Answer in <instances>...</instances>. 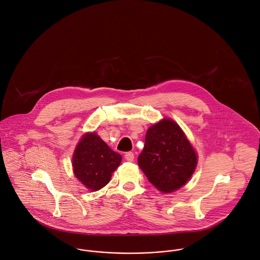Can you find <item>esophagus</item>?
<instances>
[{
    "mask_svg": "<svg viewBox=\"0 0 260 260\" xmlns=\"http://www.w3.org/2000/svg\"><path fill=\"white\" fill-rule=\"evenodd\" d=\"M124 156H125V159H126L127 161H133V160H134V153L131 152V151L126 152Z\"/></svg>",
    "mask_w": 260,
    "mask_h": 260,
    "instance_id": "esophagus-1",
    "label": "esophagus"
}]
</instances>
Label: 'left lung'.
Returning a JSON list of instances; mask_svg holds the SVG:
<instances>
[{"label":"left lung","instance_id":"left-lung-1","mask_svg":"<svg viewBox=\"0 0 260 260\" xmlns=\"http://www.w3.org/2000/svg\"><path fill=\"white\" fill-rule=\"evenodd\" d=\"M197 162L193 148L173 120L164 119L147 130L138 165L160 191L172 192L184 185Z\"/></svg>","mask_w":260,"mask_h":260}]
</instances>
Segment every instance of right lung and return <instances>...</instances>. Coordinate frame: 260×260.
I'll return each mask as SVG.
<instances>
[{"label":"right lung","mask_w":260,"mask_h":260,"mask_svg":"<svg viewBox=\"0 0 260 260\" xmlns=\"http://www.w3.org/2000/svg\"><path fill=\"white\" fill-rule=\"evenodd\" d=\"M121 160L122 156L95 133H87L76 148L73 167L77 178L88 189L95 191L110 181Z\"/></svg>","instance_id":"add662e5"}]
</instances>
